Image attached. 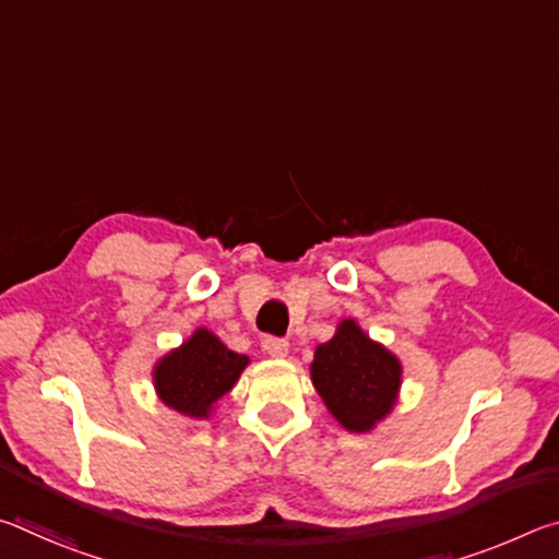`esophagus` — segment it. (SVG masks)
Instances as JSON below:
<instances>
[{
	"label": "esophagus",
	"instance_id": "1",
	"mask_svg": "<svg viewBox=\"0 0 559 559\" xmlns=\"http://www.w3.org/2000/svg\"><path fill=\"white\" fill-rule=\"evenodd\" d=\"M288 347H290L288 340H283V337H266V340H263V349H266V353L271 357H276V359L286 357Z\"/></svg>",
	"mask_w": 559,
	"mask_h": 559
}]
</instances>
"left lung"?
<instances>
[{"instance_id": "8db88e82", "label": "left lung", "mask_w": 559, "mask_h": 559, "mask_svg": "<svg viewBox=\"0 0 559 559\" xmlns=\"http://www.w3.org/2000/svg\"><path fill=\"white\" fill-rule=\"evenodd\" d=\"M310 377L343 429L365 433L394 409L402 362L347 318L328 343L316 347Z\"/></svg>"}]
</instances>
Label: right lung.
<instances>
[{"mask_svg":"<svg viewBox=\"0 0 559 559\" xmlns=\"http://www.w3.org/2000/svg\"><path fill=\"white\" fill-rule=\"evenodd\" d=\"M249 357L234 353L206 328L167 353L153 370L157 396L189 419H210L214 404L239 380Z\"/></svg>","mask_w":559,"mask_h":559,"instance_id":"add662e5","label":"right lung"}]
</instances>
